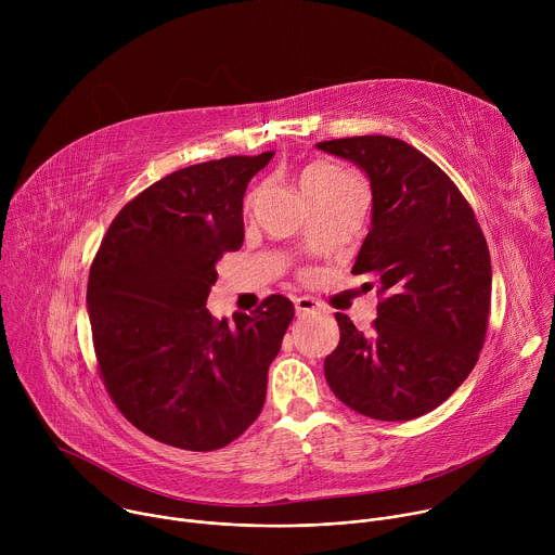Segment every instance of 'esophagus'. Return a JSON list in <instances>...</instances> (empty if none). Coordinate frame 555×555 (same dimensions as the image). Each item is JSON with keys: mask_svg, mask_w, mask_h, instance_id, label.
Here are the masks:
<instances>
[{"mask_svg": "<svg viewBox=\"0 0 555 555\" xmlns=\"http://www.w3.org/2000/svg\"><path fill=\"white\" fill-rule=\"evenodd\" d=\"M294 307H296V313H298V315H307V313L319 309V302H315V300L309 298V296H298V298H294Z\"/></svg>", "mask_w": 555, "mask_h": 555, "instance_id": "esophagus-1", "label": "esophagus"}]
</instances>
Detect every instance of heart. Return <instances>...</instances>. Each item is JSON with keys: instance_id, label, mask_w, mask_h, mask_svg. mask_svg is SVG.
Masks as SVG:
<instances>
[{"instance_id": "obj_1", "label": "heart", "mask_w": 555, "mask_h": 555, "mask_svg": "<svg viewBox=\"0 0 555 555\" xmlns=\"http://www.w3.org/2000/svg\"><path fill=\"white\" fill-rule=\"evenodd\" d=\"M349 178L345 171L330 165H311L302 173V186H325Z\"/></svg>"}]
</instances>
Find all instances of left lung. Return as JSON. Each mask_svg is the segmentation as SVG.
I'll return each mask as SVG.
<instances>
[{
    "instance_id": "left-lung-1",
    "label": "left lung",
    "mask_w": 555,
    "mask_h": 555,
    "mask_svg": "<svg viewBox=\"0 0 555 555\" xmlns=\"http://www.w3.org/2000/svg\"><path fill=\"white\" fill-rule=\"evenodd\" d=\"M371 182V228L353 274L377 279L384 298L371 334L336 313L340 343L325 358L336 398L360 415L406 422L435 411L483 349L492 263L483 230L454 182L390 135L315 144Z\"/></svg>"
}]
</instances>
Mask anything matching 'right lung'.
I'll list each match as a JSON object with an SVG mask.
<instances>
[{
  "instance_id": "add662e5",
  "label": "right lung",
  "mask_w": 555,
  "mask_h": 555,
  "mask_svg": "<svg viewBox=\"0 0 555 555\" xmlns=\"http://www.w3.org/2000/svg\"><path fill=\"white\" fill-rule=\"evenodd\" d=\"M274 151L180 169L112 221L88 281L99 371L144 435L210 452L261 413L294 305L268 296L228 323L206 309L217 261L244 244V195Z\"/></svg>"
}]
</instances>
